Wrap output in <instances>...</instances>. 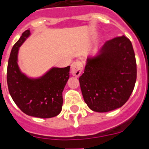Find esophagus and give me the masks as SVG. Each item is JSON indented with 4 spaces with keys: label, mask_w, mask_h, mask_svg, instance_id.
I'll return each mask as SVG.
<instances>
[{
    "label": "esophagus",
    "mask_w": 149,
    "mask_h": 149,
    "mask_svg": "<svg viewBox=\"0 0 149 149\" xmlns=\"http://www.w3.org/2000/svg\"><path fill=\"white\" fill-rule=\"evenodd\" d=\"M83 65L80 62H74L71 65V73L74 77H79L83 71Z\"/></svg>",
    "instance_id": "34e87169"
}]
</instances>
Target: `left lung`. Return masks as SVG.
<instances>
[{
    "instance_id": "left-lung-1",
    "label": "left lung",
    "mask_w": 149,
    "mask_h": 149,
    "mask_svg": "<svg viewBox=\"0 0 149 149\" xmlns=\"http://www.w3.org/2000/svg\"><path fill=\"white\" fill-rule=\"evenodd\" d=\"M137 79L131 42L125 36L109 40L95 58H89L79 78L84 102L93 111L106 112L129 99Z\"/></svg>"
}]
</instances>
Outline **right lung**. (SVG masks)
<instances>
[{
	"mask_svg": "<svg viewBox=\"0 0 149 149\" xmlns=\"http://www.w3.org/2000/svg\"><path fill=\"white\" fill-rule=\"evenodd\" d=\"M29 35L22 33L14 44L7 69V83L10 95L17 106L26 115L51 118L62 111V91L70 78V66L53 68L40 79H31L22 74L17 64L19 47Z\"/></svg>",
	"mask_w": 149,
	"mask_h": 149,
	"instance_id": "1",
	"label": "right lung"
}]
</instances>
